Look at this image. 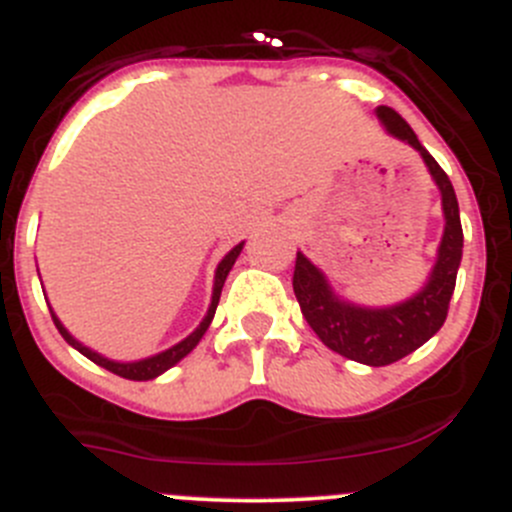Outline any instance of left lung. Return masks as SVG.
Segmentation results:
<instances>
[{
    "label": "left lung",
    "mask_w": 512,
    "mask_h": 512,
    "mask_svg": "<svg viewBox=\"0 0 512 512\" xmlns=\"http://www.w3.org/2000/svg\"><path fill=\"white\" fill-rule=\"evenodd\" d=\"M375 112L382 130L395 140L410 145L423 157L425 167L443 197L445 230L428 282L413 297L395 302V305H357V302L337 295L327 282L325 272L312 265L302 252H297L292 290H295L307 325L330 350L347 360L362 362V365L382 367L403 360L443 327L460 260H463V227H460L458 197H455L453 185L443 167L435 162V157L420 145L413 127L390 107H377Z\"/></svg>",
    "instance_id": "1"
}]
</instances>
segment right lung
Wrapping results in <instances>:
<instances>
[{"instance_id":"right-lung-1","label":"right lung","mask_w":512,"mask_h":512,"mask_svg":"<svg viewBox=\"0 0 512 512\" xmlns=\"http://www.w3.org/2000/svg\"><path fill=\"white\" fill-rule=\"evenodd\" d=\"M242 247H245V242H240V245L232 247V250L227 252L225 257H222L220 265H217L215 285H212V300H210V307H207V315L202 317L200 325H197L195 330H192L190 335L185 337V340H180V342H177V345L167 347V350L157 352V355L142 357V360H132V362L109 360V357H104V355H99V352H94L92 347L82 345V342H79L77 337H74L72 332H69L67 327L62 325V320H59V317L54 315V310H49V312H52V320H54V325H57L59 335H62L64 340H67L69 345L74 347V350H79L84 357H89V360H92L94 365L104 367V370L114 372V375H119V377H127V380H155V377H160L162 372H167V370H170V367H175L177 362L182 360V357L190 355V352L197 347V342L202 340V335H205L207 327H210L212 317H215L217 302H220V295H222V285H225V280H227V275H230V270H232V265H235V260H237V257H240Z\"/></svg>"}]
</instances>
